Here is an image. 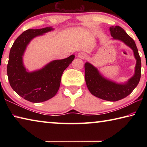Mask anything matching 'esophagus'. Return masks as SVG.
I'll use <instances>...</instances> for the list:
<instances>
[{
    "mask_svg": "<svg viewBox=\"0 0 147 147\" xmlns=\"http://www.w3.org/2000/svg\"><path fill=\"white\" fill-rule=\"evenodd\" d=\"M78 56L79 57V58H80L82 59H84L86 58V54L83 53V52H80V53H79L78 54Z\"/></svg>",
    "mask_w": 147,
    "mask_h": 147,
    "instance_id": "34e87169",
    "label": "esophagus"
}]
</instances>
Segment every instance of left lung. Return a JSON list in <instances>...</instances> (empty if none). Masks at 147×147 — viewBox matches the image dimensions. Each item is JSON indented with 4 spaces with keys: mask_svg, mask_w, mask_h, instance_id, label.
Listing matches in <instances>:
<instances>
[{
    "mask_svg": "<svg viewBox=\"0 0 147 147\" xmlns=\"http://www.w3.org/2000/svg\"><path fill=\"white\" fill-rule=\"evenodd\" d=\"M109 30L113 39L123 41L134 51L137 60L135 74L125 84H117L104 78L97 69L87 62L84 65L85 79L87 87L92 94L103 100L115 102L129 95L138 86L141 78V61L134 39L120 26H111Z\"/></svg>",
    "mask_w": 147,
    "mask_h": 147,
    "instance_id": "obj_1",
    "label": "left lung"
}]
</instances>
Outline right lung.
Segmentation results:
<instances>
[{
    "label": "right lung",
    "mask_w": 147,
    "mask_h": 147,
    "mask_svg": "<svg viewBox=\"0 0 147 147\" xmlns=\"http://www.w3.org/2000/svg\"><path fill=\"white\" fill-rule=\"evenodd\" d=\"M52 30L51 27L26 30L16 39L9 51L7 65L9 84L19 96L31 102H41L55 95L60 86L62 74L74 59V56L71 55L52 61L38 71H26L22 56L27 45L35 37Z\"/></svg>",
    "instance_id": "obj_1"
}]
</instances>
